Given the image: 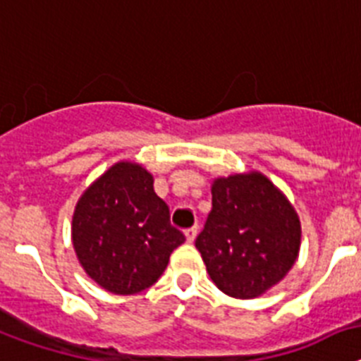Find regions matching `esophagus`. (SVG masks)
I'll use <instances>...</instances> for the list:
<instances>
[{
  "label": "esophagus",
  "instance_id": "esophagus-1",
  "mask_svg": "<svg viewBox=\"0 0 361 361\" xmlns=\"http://www.w3.org/2000/svg\"><path fill=\"white\" fill-rule=\"evenodd\" d=\"M196 236H198V227H196V225H194V227L185 228V238H187L189 243H192V241L196 240Z\"/></svg>",
  "mask_w": 361,
  "mask_h": 361
}]
</instances>
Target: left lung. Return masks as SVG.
<instances>
[{
    "label": "left lung",
    "instance_id": "8db88e82",
    "mask_svg": "<svg viewBox=\"0 0 361 361\" xmlns=\"http://www.w3.org/2000/svg\"><path fill=\"white\" fill-rule=\"evenodd\" d=\"M300 238L293 205L263 174L249 172L212 183V211L196 249L219 290L250 300L283 280Z\"/></svg>",
    "mask_w": 361,
    "mask_h": 361
}]
</instances>
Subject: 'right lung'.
<instances>
[{
	"label": "right lung",
	"instance_id": "add662e5",
	"mask_svg": "<svg viewBox=\"0 0 361 361\" xmlns=\"http://www.w3.org/2000/svg\"><path fill=\"white\" fill-rule=\"evenodd\" d=\"M154 180L121 161L94 181L72 218V243L87 274L114 294H136L158 281L172 250L185 241L171 225Z\"/></svg>",
	"mask_w": 361,
	"mask_h": 361
}]
</instances>
